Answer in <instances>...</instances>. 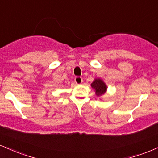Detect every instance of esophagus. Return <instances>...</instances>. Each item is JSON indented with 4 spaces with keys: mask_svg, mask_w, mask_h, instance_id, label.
<instances>
[{
    "mask_svg": "<svg viewBox=\"0 0 158 158\" xmlns=\"http://www.w3.org/2000/svg\"><path fill=\"white\" fill-rule=\"evenodd\" d=\"M74 80H75V82L77 83V84H78V85L81 84V83H82V81H83L82 78L80 77H75V79H74Z\"/></svg>",
    "mask_w": 158,
    "mask_h": 158,
    "instance_id": "obj_1",
    "label": "esophagus"
}]
</instances>
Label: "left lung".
Returning <instances> with one entry per match:
<instances>
[{
    "mask_svg": "<svg viewBox=\"0 0 158 158\" xmlns=\"http://www.w3.org/2000/svg\"><path fill=\"white\" fill-rule=\"evenodd\" d=\"M91 87L93 89L95 90L96 95L97 97H101L106 92L107 86L106 83L103 81L101 79H95L93 82L91 83Z\"/></svg>",
    "mask_w": 158,
    "mask_h": 158,
    "instance_id": "left-lung-1",
    "label": "left lung"
}]
</instances>
